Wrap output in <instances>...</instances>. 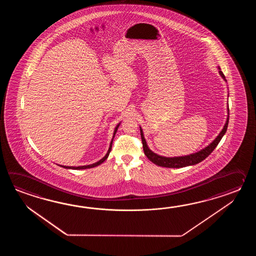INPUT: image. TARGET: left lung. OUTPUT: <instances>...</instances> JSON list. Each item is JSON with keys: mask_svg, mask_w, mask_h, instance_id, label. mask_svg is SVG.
<instances>
[{"mask_svg": "<svg viewBox=\"0 0 256 256\" xmlns=\"http://www.w3.org/2000/svg\"><path fill=\"white\" fill-rule=\"evenodd\" d=\"M218 70H220V75L222 76L224 80H226L222 71L220 70V68H218ZM228 115L227 120H226V124H225V126L223 127L222 130L220 132V134L217 136V138L210 146H208L206 148H204V149H202L200 151L195 152V154H190V156H178V158H164V156H158L156 154L152 152L147 146L146 142V139L144 137V134H142V130L141 127H140L144 152V154L146 156L147 158L151 162L158 164L159 166L169 168H184V166H188L196 164L203 161L205 158H207L213 152V150L216 148L220 141L222 140V136L225 134L227 128H228Z\"/></svg>", "mask_w": 256, "mask_h": 256, "instance_id": "1", "label": "left lung"}]
</instances>
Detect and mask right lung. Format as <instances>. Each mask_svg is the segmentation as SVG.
<instances>
[{
	"label": "right lung",
	"mask_w": 256,
	"mask_h": 256,
	"mask_svg": "<svg viewBox=\"0 0 256 256\" xmlns=\"http://www.w3.org/2000/svg\"><path fill=\"white\" fill-rule=\"evenodd\" d=\"M120 124H118V126H116V128H115L114 134V137L115 134H116V132L118 130V127H119ZM112 141H114V138H112V140L110 142V144L109 150H108V152L106 154V156H104L102 159H100L98 162L97 163L92 164H88V166H63V168H70V169H86V168H95V166H97L98 164H100L102 163H104V161L107 159V158L109 156L110 152V150H112Z\"/></svg>",
	"instance_id": "add662e5"
}]
</instances>
